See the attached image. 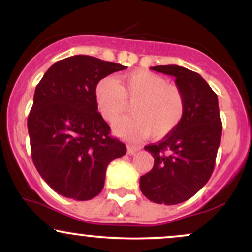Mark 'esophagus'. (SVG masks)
<instances>
[{
	"mask_svg": "<svg viewBox=\"0 0 252 252\" xmlns=\"http://www.w3.org/2000/svg\"><path fill=\"white\" fill-rule=\"evenodd\" d=\"M141 148H142L141 146H131V144H130V146H128V154H130V155L135 154V153L138 152Z\"/></svg>",
	"mask_w": 252,
	"mask_h": 252,
	"instance_id": "1",
	"label": "esophagus"
}]
</instances>
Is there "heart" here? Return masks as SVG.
<instances>
[{"instance_id":"1","label":"heart","mask_w":252,"mask_h":252,"mask_svg":"<svg viewBox=\"0 0 252 252\" xmlns=\"http://www.w3.org/2000/svg\"><path fill=\"white\" fill-rule=\"evenodd\" d=\"M94 98L102 116L109 122L116 120L132 104V114L114 123L115 132L128 140L160 138L180 123L185 112L181 89L153 72L138 70L124 74L118 82L112 77L100 79Z\"/></svg>"}]
</instances>
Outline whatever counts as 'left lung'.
Returning <instances> with one entry per match:
<instances>
[{"mask_svg": "<svg viewBox=\"0 0 252 252\" xmlns=\"http://www.w3.org/2000/svg\"><path fill=\"white\" fill-rule=\"evenodd\" d=\"M152 70L175 78L185 97V112L176 128L158 143L144 147L154 166L141 176V190L156 204L186 201L204 187L215 169L221 138L218 98L200 74L178 65Z\"/></svg>", "mask_w": 252, "mask_h": 252, "instance_id": "1", "label": "left lung"}]
</instances>
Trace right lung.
<instances>
[{
    "label": "right lung",
    "instance_id": "right-lung-1",
    "mask_svg": "<svg viewBox=\"0 0 252 252\" xmlns=\"http://www.w3.org/2000/svg\"><path fill=\"white\" fill-rule=\"evenodd\" d=\"M126 66L90 56L52 65L37 84L27 126L32 158L41 178L60 195L90 200L100 193L108 164L126 153L110 136L97 111L94 89Z\"/></svg>",
    "mask_w": 252,
    "mask_h": 252
}]
</instances>
